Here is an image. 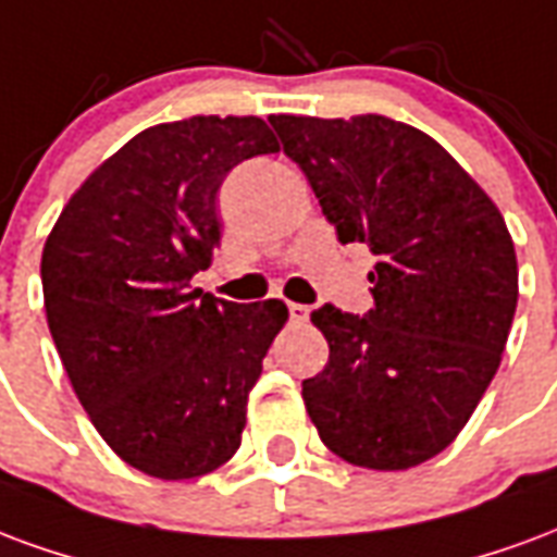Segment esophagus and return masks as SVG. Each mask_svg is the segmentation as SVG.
<instances>
[{"mask_svg": "<svg viewBox=\"0 0 557 557\" xmlns=\"http://www.w3.org/2000/svg\"><path fill=\"white\" fill-rule=\"evenodd\" d=\"M287 314L294 323H306L308 320V306H299V302H287Z\"/></svg>", "mask_w": 557, "mask_h": 557, "instance_id": "esophagus-1", "label": "esophagus"}]
</instances>
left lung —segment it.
Wrapping results in <instances>:
<instances>
[{"instance_id":"1","label":"left lung","mask_w":557,"mask_h":557,"mask_svg":"<svg viewBox=\"0 0 557 557\" xmlns=\"http://www.w3.org/2000/svg\"><path fill=\"white\" fill-rule=\"evenodd\" d=\"M341 243L376 255L373 308L311 311L326 368L302 383L341 460L400 472L436 457L502 364L519 296L513 239L493 198L428 133L385 115H273Z\"/></svg>"}]
</instances>
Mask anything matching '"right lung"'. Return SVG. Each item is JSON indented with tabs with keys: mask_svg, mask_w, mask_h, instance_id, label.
<instances>
[{
	"mask_svg": "<svg viewBox=\"0 0 557 557\" xmlns=\"http://www.w3.org/2000/svg\"><path fill=\"white\" fill-rule=\"evenodd\" d=\"M275 150L255 115L141 129L88 174L47 237L44 308L73 392L109 448L150 478H201L234 457L287 323L282 299L239 306L189 287L222 237V181Z\"/></svg>",
	"mask_w": 557,
	"mask_h": 557,
	"instance_id": "right-lung-1",
	"label": "right lung"
}]
</instances>
